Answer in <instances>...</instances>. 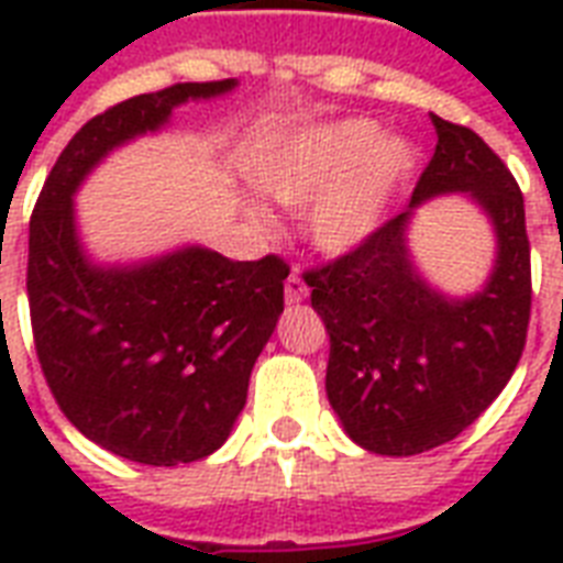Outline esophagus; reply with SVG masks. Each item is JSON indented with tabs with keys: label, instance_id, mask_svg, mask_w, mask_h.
Segmentation results:
<instances>
[{
	"label": "esophagus",
	"instance_id": "1",
	"mask_svg": "<svg viewBox=\"0 0 563 563\" xmlns=\"http://www.w3.org/2000/svg\"><path fill=\"white\" fill-rule=\"evenodd\" d=\"M303 298H307V283L300 280L298 272H291L286 277V303H300Z\"/></svg>",
	"mask_w": 563,
	"mask_h": 563
}]
</instances>
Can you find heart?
<instances>
[{"label":"heart","mask_w":563,"mask_h":563,"mask_svg":"<svg viewBox=\"0 0 563 563\" xmlns=\"http://www.w3.org/2000/svg\"><path fill=\"white\" fill-rule=\"evenodd\" d=\"M411 166L409 143L383 140L374 122L347 119L291 136L265 172V189L283 203H303L324 191L309 210L307 233L321 251L344 254L383 224Z\"/></svg>","instance_id":"obj_1"}]
</instances>
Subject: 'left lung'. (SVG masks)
Returning a JSON list of instances; mask_svg holds the SVG:
<instances>
[{"label": "left lung", "instance_id": "left-lung-1", "mask_svg": "<svg viewBox=\"0 0 563 563\" xmlns=\"http://www.w3.org/2000/svg\"><path fill=\"white\" fill-rule=\"evenodd\" d=\"M432 125L435 154L409 210L303 272L330 333V406L347 435L379 455H418L462 435L515 374L532 316V251L515 175L476 131L441 117ZM444 191H471L498 228V268L467 301L429 290L405 251L410 207Z\"/></svg>", "mask_w": 563, "mask_h": 563}]
</instances>
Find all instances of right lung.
<instances>
[{
    "label": "right lung",
    "instance_id": "right-lung-1",
    "mask_svg": "<svg viewBox=\"0 0 563 563\" xmlns=\"http://www.w3.org/2000/svg\"><path fill=\"white\" fill-rule=\"evenodd\" d=\"M233 84H172L92 117L31 212L25 289L48 391L81 435L131 462H198L228 441L283 312L289 265L277 254L233 263L184 247L134 268H99L75 236L73 192L110 148Z\"/></svg>",
    "mask_w": 563,
    "mask_h": 563
}]
</instances>
